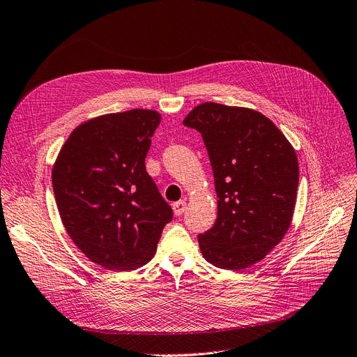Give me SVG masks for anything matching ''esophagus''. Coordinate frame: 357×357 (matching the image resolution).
Segmentation results:
<instances>
[{
	"label": "esophagus",
	"instance_id": "obj_1",
	"mask_svg": "<svg viewBox=\"0 0 357 357\" xmlns=\"http://www.w3.org/2000/svg\"><path fill=\"white\" fill-rule=\"evenodd\" d=\"M185 206H187V203L183 202V200H179V202L174 203V212H175V215L181 216L183 213V211H185Z\"/></svg>",
	"mask_w": 357,
	"mask_h": 357
}]
</instances>
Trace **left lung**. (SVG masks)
<instances>
[{"label": "left lung", "mask_w": 357, "mask_h": 357, "mask_svg": "<svg viewBox=\"0 0 357 357\" xmlns=\"http://www.w3.org/2000/svg\"><path fill=\"white\" fill-rule=\"evenodd\" d=\"M200 132L215 178L218 216L199 234L206 261L243 270L280 243L296 202L298 158L292 145L261 112L206 102L185 120Z\"/></svg>", "instance_id": "1"}]
</instances>
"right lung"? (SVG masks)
Returning a JSON list of instances; mask_svg holds the SVG:
<instances>
[{
	"mask_svg": "<svg viewBox=\"0 0 357 357\" xmlns=\"http://www.w3.org/2000/svg\"><path fill=\"white\" fill-rule=\"evenodd\" d=\"M160 120L149 109L89 120L70 135L54 163L53 192L66 231L107 270L145 266L174 218L145 169Z\"/></svg>",
	"mask_w": 357,
	"mask_h": 357,
	"instance_id": "right-lung-1",
	"label": "right lung"
}]
</instances>
